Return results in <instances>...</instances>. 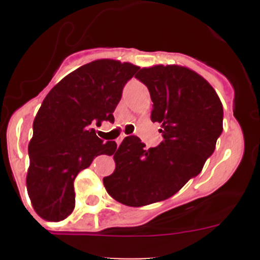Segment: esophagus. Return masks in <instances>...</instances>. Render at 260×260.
Returning <instances> with one entry per match:
<instances>
[{
	"label": "esophagus",
	"instance_id": "esophagus-1",
	"mask_svg": "<svg viewBox=\"0 0 260 260\" xmlns=\"http://www.w3.org/2000/svg\"><path fill=\"white\" fill-rule=\"evenodd\" d=\"M124 137H125V135H120L119 137L117 138V141H115V142H117V145H118V146H119V145H120V142H122V141L124 140Z\"/></svg>",
	"mask_w": 260,
	"mask_h": 260
}]
</instances>
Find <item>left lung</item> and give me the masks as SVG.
<instances>
[{"instance_id":"8db88e82","label":"left lung","mask_w":260,"mask_h":260,"mask_svg":"<svg viewBox=\"0 0 260 260\" xmlns=\"http://www.w3.org/2000/svg\"><path fill=\"white\" fill-rule=\"evenodd\" d=\"M136 78L148 88L151 119L161 124L164 141L147 149L136 136L125 137L103 183L118 203L140 208L171 198L200 174L222 132V104L209 81L188 68L154 65Z\"/></svg>"}]
</instances>
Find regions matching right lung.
<instances>
[{
    "instance_id": "1",
    "label": "right lung",
    "mask_w": 260,
    "mask_h": 260,
    "mask_svg": "<svg viewBox=\"0 0 260 260\" xmlns=\"http://www.w3.org/2000/svg\"><path fill=\"white\" fill-rule=\"evenodd\" d=\"M140 67L101 59L78 68L46 95L34 120L28 143L26 186L36 214L60 221L75 208L74 180L99 154H113L114 141L104 143L93 123L114 122L123 86Z\"/></svg>"
}]
</instances>
